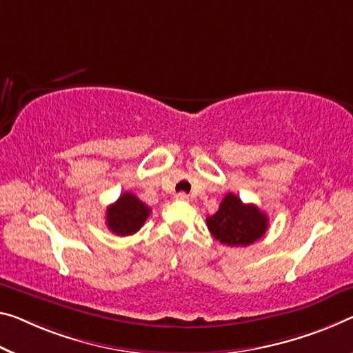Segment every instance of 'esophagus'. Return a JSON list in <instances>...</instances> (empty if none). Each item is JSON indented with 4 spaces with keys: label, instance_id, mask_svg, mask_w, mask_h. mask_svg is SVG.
Returning a JSON list of instances; mask_svg holds the SVG:
<instances>
[{
    "label": "esophagus",
    "instance_id": "esophagus-1",
    "mask_svg": "<svg viewBox=\"0 0 353 353\" xmlns=\"http://www.w3.org/2000/svg\"><path fill=\"white\" fill-rule=\"evenodd\" d=\"M175 200H178V202H188L189 200V195L186 192H178L175 195Z\"/></svg>",
    "mask_w": 353,
    "mask_h": 353
}]
</instances>
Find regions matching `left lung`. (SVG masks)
<instances>
[{
    "label": "left lung",
    "instance_id": "1",
    "mask_svg": "<svg viewBox=\"0 0 353 353\" xmlns=\"http://www.w3.org/2000/svg\"><path fill=\"white\" fill-rule=\"evenodd\" d=\"M208 230L227 246H249L265 235L268 216L254 203H243L238 195L229 192L219 210L207 218Z\"/></svg>",
    "mask_w": 353,
    "mask_h": 353
}]
</instances>
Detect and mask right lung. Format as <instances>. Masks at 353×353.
I'll use <instances>...</instances> for the list:
<instances>
[{"mask_svg":"<svg viewBox=\"0 0 353 353\" xmlns=\"http://www.w3.org/2000/svg\"><path fill=\"white\" fill-rule=\"evenodd\" d=\"M151 213L150 207L139 200L132 192H124L115 203L107 208L105 221L108 230L115 235H132L145 224Z\"/></svg>","mask_w":353,"mask_h":353,"instance_id":"obj_1","label":"right lung"}]
</instances>
